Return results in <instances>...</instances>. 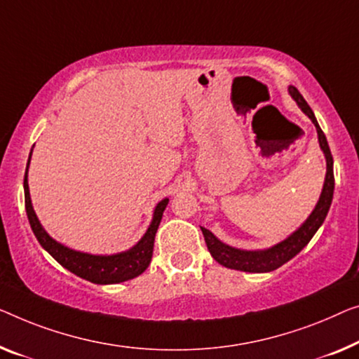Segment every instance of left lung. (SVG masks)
Segmentation results:
<instances>
[{"label":"left lung","instance_id":"8db88e82","mask_svg":"<svg viewBox=\"0 0 359 359\" xmlns=\"http://www.w3.org/2000/svg\"><path fill=\"white\" fill-rule=\"evenodd\" d=\"M288 92H290L293 100L297 101L304 114H306L309 119L313 121V124L316 126L319 145L325 154V161H327V174H325L323 194H320L318 205L311 212V216L306 219V222H304L297 232H293L290 237L285 238L280 243H277L276 247H272L269 250L245 251V250L232 248L226 243L219 242V240L214 237L208 229L201 227L203 235H205L206 247L210 250L211 256L217 261L219 264L226 266L229 269H237V271H245V272H271L277 269V267H280L282 264H285L287 261H290L293 256L298 255L299 251L309 243V240H311L313 235L318 232L320 224L324 222V219L329 212L330 203H332L334 159H332V153H330V148L327 145V138H325L324 132L320 130L316 117H314L311 108H309L306 101H304L302 93H299L295 87L288 88Z\"/></svg>","mask_w":359,"mask_h":359}]
</instances>
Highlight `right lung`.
Here are the masks:
<instances>
[{
    "instance_id": "1",
    "label": "right lung",
    "mask_w": 359,
    "mask_h": 359,
    "mask_svg": "<svg viewBox=\"0 0 359 359\" xmlns=\"http://www.w3.org/2000/svg\"><path fill=\"white\" fill-rule=\"evenodd\" d=\"M27 169H29V164H27ZM27 169L24 177L27 217H29L30 227L32 231H34L36 240H39L41 247L45 248L57 263L74 272L76 276L93 283H119L140 276L142 272L147 269L153 256L154 235H156L159 222H161L163 211L165 210V206H168V198L158 203L156 210H154L153 214L151 226L148 227L147 233L143 235V238L133 248L124 251V253H117L112 256H95L80 253V251L69 250L66 247H62L61 243L55 242V240L45 232V229L40 226L39 219L35 216L34 208H32L29 182H27Z\"/></svg>"
}]
</instances>
